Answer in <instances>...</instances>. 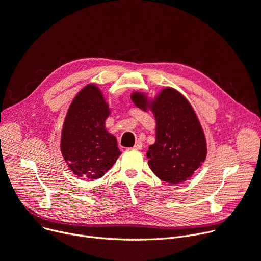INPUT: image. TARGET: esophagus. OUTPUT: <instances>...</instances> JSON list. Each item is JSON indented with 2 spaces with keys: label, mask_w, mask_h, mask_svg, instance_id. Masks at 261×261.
<instances>
[{
  "label": "esophagus",
  "mask_w": 261,
  "mask_h": 261,
  "mask_svg": "<svg viewBox=\"0 0 261 261\" xmlns=\"http://www.w3.org/2000/svg\"><path fill=\"white\" fill-rule=\"evenodd\" d=\"M142 147H143V144H142V142H141V141H137V142H136V144H134L133 149L140 150V149H142Z\"/></svg>",
  "instance_id": "1"
}]
</instances>
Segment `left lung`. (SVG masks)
Instances as JSON below:
<instances>
[{
	"label": "left lung",
	"mask_w": 261,
	"mask_h": 261,
	"mask_svg": "<svg viewBox=\"0 0 261 261\" xmlns=\"http://www.w3.org/2000/svg\"><path fill=\"white\" fill-rule=\"evenodd\" d=\"M131 99L141 110L151 109L155 115L156 142L146 153L153 174L171 184L191 177L205 160L206 142L190 103L172 88L163 89L152 102L141 92H134Z\"/></svg>",
	"instance_id": "obj_1"
}]
</instances>
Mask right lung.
Returning a JSON list of instances; mask_svg holds the SVG:
<instances>
[{"mask_svg":"<svg viewBox=\"0 0 261 261\" xmlns=\"http://www.w3.org/2000/svg\"><path fill=\"white\" fill-rule=\"evenodd\" d=\"M110 109L94 85L74 98L63 123L61 151L67 166L79 177H102L120 156L117 140L105 129Z\"/></svg>","mask_w":261,"mask_h":261,"instance_id":"1","label":"right lung"}]
</instances>
